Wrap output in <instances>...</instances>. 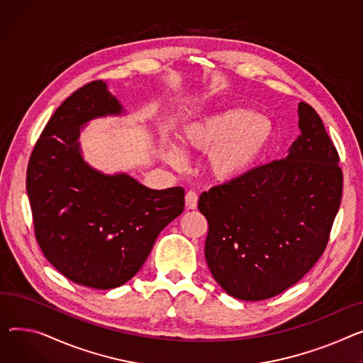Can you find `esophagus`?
<instances>
[{
    "mask_svg": "<svg viewBox=\"0 0 363 363\" xmlns=\"http://www.w3.org/2000/svg\"><path fill=\"white\" fill-rule=\"evenodd\" d=\"M197 201H199L197 192H194V191H188V192H186V196H185V206H186V208H189V210H194V208H197Z\"/></svg>",
    "mask_w": 363,
    "mask_h": 363,
    "instance_id": "1",
    "label": "esophagus"
}]
</instances>
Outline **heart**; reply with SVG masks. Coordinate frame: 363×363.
Segmentation results:
<instances>
[{"label":"heart","mask_w":363,"mask_h":363,"mask_svg":"<svg viewBox=\"0 0 363 363\" xmlns=\"http://www.w3.org/2000/svg\"><path fill=\"white\" fill-rule=\"evenodd\" d=\"M272 135L269 119L239 106L192 119L179 130L184 146L207 152L210 174L223 182L245 177L267 149ZM162 152L174 166L184 162V153L175 144H164Z\"/></svg>","instance_id":"heart-1"}]
</instances>
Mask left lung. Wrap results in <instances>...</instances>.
<instances>
[{"label": "left lung", "instance_id": "left-lung-1", "mask_svg": "<svg viewBox=\"0 0 363 363\" xmlns=\"http://www.w3.org/2000/svg\"><path fill=\"white\" fill-rule=\"evenodd\" d=\"M301 134L281 160L203 192L204 255L214 280L240 301L273 298L324 252L339 211L343 174L318 113L301 102Z\"/></svg>", "mask_w": 363, "mask_h": 363}]
</instances>
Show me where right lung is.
<instances>
[{"label": "right lung", "instance_id": "right-lung-1", "mask_svg": "<svg viewBox=\"0 0 363 363\" xmlns=\"http://www.w3.org/2000/svg\"><path fill=\"white\" fill-rule=\"evenodd\" d=\"M124 113L105 82L83 86L48 121L26 177L45 258L68 280L101 291L133 279L159 233L184 211V188L152 189L84 160L79 141L84 125Z\"/></svg>", "mask_w": 363, "mask_h": 363}]
</instances>
